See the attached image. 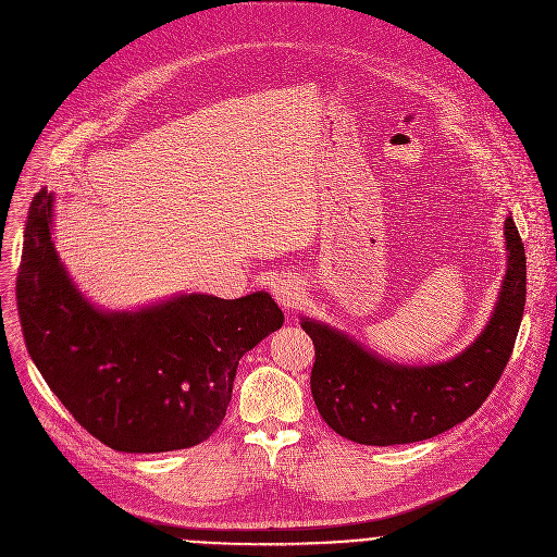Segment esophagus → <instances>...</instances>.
Returning <instances> with one entry per match:
<instances>
[{"label":"esophagus","mask_w":557,"mask_h":557,"mask_svg":"<svg viewBox=\"0 0 557 557\" xmlns=\"http://www.w3.org/2000/svg\"><path fill=\"white\" fill-rule=\"evenodd\" d=\"M271 290L275 295V299L284 306V308H293L299 304L301 299V284L290 277V275H280L271 282Z\"/></svg>","instance_id":"1"}]
</instances>
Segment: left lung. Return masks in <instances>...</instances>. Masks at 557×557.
<instances>
[{"instance_id":"left-lung-1","label":"left lung","mask_w":557,"mask_h":557,"mask_svg":"<svg viewBox=\"0 0 557 557\" xmlns=\"http://www.w3.org/2000/svg\"><path fill=\"white\" fill-rule=\"evenodd\" d=\"M507 273L487 326L454 359L432 366L392 363L352 337L304 317L314 344L310 392L322 419L361 445L432 438L469 419L498 383L522 322L527 299L524 245L505 220Z\"/></svg>"}]
</instances>
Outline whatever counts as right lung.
I'll use <instances>...</instances> for the list:
<instances>
[{"label": "right lung", "instance_id": "right-lung-1", "mask_svg": "<svg viewBox=\"0 0 557 557\" xmlns=\"http://www.w3.org/2000/svg\"><path fill=\"white\" fill-rule=\"evenodd\" d=\"M52 194L30 205L17 273L26 348L59 401L116 451L158 454L207 441L222 423L243 355L282 329L264 290L240 299L183 293L138 310H101L52 243Z\"/></svg>", "mask_w": 557, "mask_h": 557}]
</instances>
